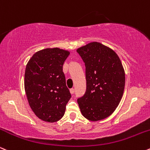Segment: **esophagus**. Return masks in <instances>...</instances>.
Segmentation results:
<instances>
[{"mask_svg": "<svg viewBox=\"0 0 150 150\" xmlns=\"http://www.w3.org/2000/svg\"><path fill=\"white\" fill-rule=\"evenodd\" d=\"M74 92H75V90L74 89V88L70 89V93H71V94L73 95L74 93Z\"/></svg>", "mask_w": 150, "mask_h": 150, "instance_id": "1", "label": "esophagus"}]
</instances>
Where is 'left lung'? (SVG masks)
<instances>
[{
	"label": "left lung",
	"mask_w": 150,
	"mask_h": 150,
	"mask_svg": "<svg viewBox=\"0 0 150 150\" xmlns=\"http://www.w3.org/2000/svg\"><path fill=\"white\" fill-rule=\"evenodd\" d=\"M77 52L86 66V91L77 100L84 117L92 121L106 119L120 103L125 87V72L119 56L98 42L79 47Z\"/></svg>",
	"instance_id": "1"
}]
</instances>
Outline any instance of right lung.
<instances>
[{"instance_id":"add662e5","label":"right lung","mask_w":150,"mask_h":150,"mask_svg":"<svg viewBox=\"0 0 150 150\" xmlns=\"http://www.w3.org/2000/svg\"><path fill=\"white\" fill-rule=\"evenodd\" d=\"M67 50L45 48L33 54L26 64L24 89L29 106L40 119L55 122L64 116L71 93L62 71Z\"/></svg>"}]
</instances>
